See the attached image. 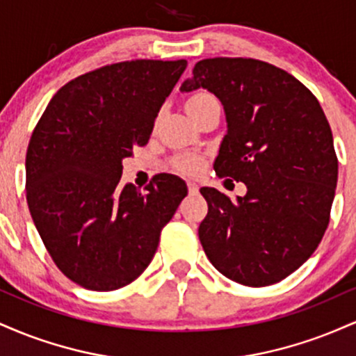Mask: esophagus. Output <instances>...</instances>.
<instances>
[{
	"mask_svg": "<svg viewBox=\"0 0 356 356\" xmlns=\"http://www.w3.org/2000/svg\"><path fill=\"white\" fill-rule=\"evenodd\" d=\"M187 189H189V194L194 195V194H197V192H199V186H197V184H194V182H189V184H187Z\"/></svg>",
	"mask_w": 356,
	"mask_h": 356,
	"instance_id": "obj_1",
	"label": "esophagus"
}]
</instances>
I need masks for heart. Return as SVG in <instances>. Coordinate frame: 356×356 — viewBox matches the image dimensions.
<instances>
[{
	"instance_id": "heart-1",
	"label": "heart",
	"mask_w": 356,
	"mask_h": 356,
	"mask_svg": "<svg viewBox=\"0 0 356 356\" xmlns=\"http://www.w3.org/2000/svg\"><path fill=\"white\" fill-rule=\"evenodd\" d=\"M216 104H218V100L214 99V95L207 92H199L191 95L186 100V104H184V107H186V112L194 120H197L207 108ZM204 164H206V159L197 154H179L170 159V167H172L174 172L179 175H186V177H195V175L201 174Z\"/></svg>"
}]
</instances>
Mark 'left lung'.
Listing matches in <instances>:
<instances>
[{"label": "left lung", "mask_w": 356, "mask_h": 356, "mask_svg": "<svg viewBox=\"0 0 356 356\" xmlns=\"http://www.w3.org/2000/svg\"><path fill=\"white\" fill-rule=\"evenodd\" d=\"M199 87L226 110L216 174L248 187L238 202L202 187L209 211L199 239L229 280L251 288L275 284L313 254L328 227L338 181L332 129L316 97L266 61L201 60L181 90Z\"/></svg>", "instance_id": "left-lung-1"}]
</instances>
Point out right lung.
Here are the masks:
<instances>
[{"label": "right lung", "mask_w": 356, "mask_h": 356, "mask_svg": "<svg viewBox=\"0 0 356 356\" xmlns=\"http://www.w3.org/2000/svg\"><path fill=\"white\" fill-rule=\"evenodd\" d=\"M187 61L132 60L76 76L53 95L26 150V202L48 254L68 280L113 291L137 280L187 195L161 175L122 186V159L144 147Z\"/></svg>", "instance_id": "1"}]
</instances>
